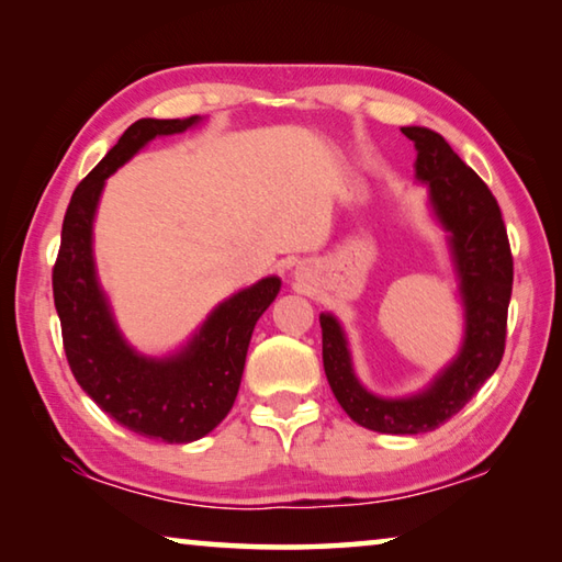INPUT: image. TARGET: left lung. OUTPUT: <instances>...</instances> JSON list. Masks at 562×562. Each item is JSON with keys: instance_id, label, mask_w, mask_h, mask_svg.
Segmentation results:
<instances>
[{"instance_id": "8db88e82", "label": "left lung", "mask_w": 562, "mask_h": 562, "mask_svg": "<svg viewBox=\"0 0 562 562\" xmlns=\"http://www.w3.org/2000/svg\"><path fill=\"white\" fill-rule=\"evenodd\" d=\"M416 146V178L429 186L431 207L461 280L463 345L443 372L414 396L384 398L367 392L351 367L347 337L331 315H319L322 361L339 406L359 426L379 434L439 429L496 372L506 349L513 255L501 207L488 186L453 154L443 136L422 126L402 128Z\"/></svg>"}]
</instances>
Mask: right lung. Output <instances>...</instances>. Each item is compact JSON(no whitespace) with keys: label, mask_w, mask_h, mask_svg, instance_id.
Wrapping results in <instances>:
<instances>
[{"label":"right lung","mask_w":562,"mask_h":562,"mask_svg":"<svg viewBox=\"0 0 562 562\" xmlns=\"http://www.w3.org/2000/svg\"><path fill=\"white\" fill-rule=\"evenodd\" d=\"M198 121L201 116L140 119L123 131L119 144L74 190L52 274L64 351L76 382L113 422L166 443L203 439L231 412L255 322L282 284L280 278H265L227 297L183 349L164 359L138 355L121 337L93 265V215L103 183L150 138L183 133Z\"/></svg>","instance_id":"obj_1"}]
</instances>
